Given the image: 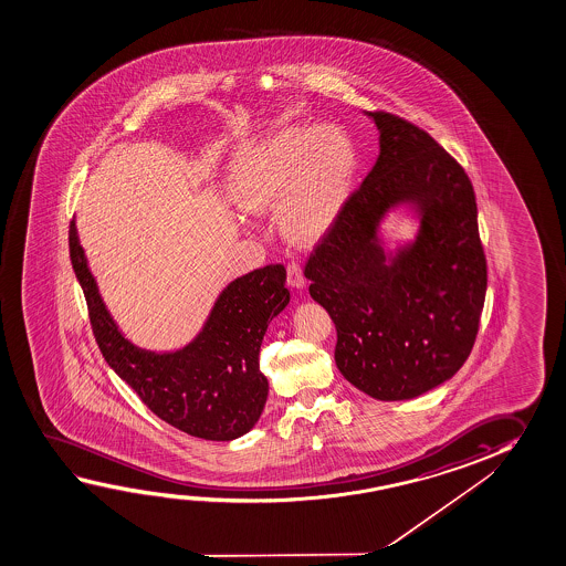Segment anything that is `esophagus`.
<instances>
[{
	"label": "esophagus",
	"mask_w": 566,
	"mask_h": 566,
	"mask_svg": "<svg viewBox=\"0 0 566 566\" xmlns=\"http://www.w3.org/2000/svg\"><path fill=\"white\" fill-rule=\"evenodd\" d=\"M287 281L291 287L303 289L305 287V275H303V268L291 261L287 265Z\"/></svg>",
	"instance_id": "esophagus-1"
}]
</instances>
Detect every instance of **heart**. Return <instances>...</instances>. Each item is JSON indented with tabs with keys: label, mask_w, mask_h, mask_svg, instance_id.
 <instances>
[{
	"label": "heart",
	"mask_w": 566,
	"mask_h": 566,
	"mask_svg": "<svg viewBox=\"0 0 566 566\" xmlns=\"http://www.w3.org/2000/svg\"><path fill=\"white\" fill-rule=\"evenodd\" d=\"M356 169V145L344 127H287L235 169L233 200L245 214L279 212L289 242L313 245L340 218Z\"/></svg>",
	"instance_id": "1"
}]
</instances>
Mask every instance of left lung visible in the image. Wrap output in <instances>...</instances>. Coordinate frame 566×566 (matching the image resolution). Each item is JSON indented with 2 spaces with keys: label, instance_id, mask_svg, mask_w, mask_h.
I'll return each instance as SVG.
<instances>
[{
  "label": "left lung",
  "instance_id": "left-lung-1",
  "mask_svg": "<svg viewBox=\"0 0 566 566\" xmlns=\"http://www.w3.org/2000/svg\"><path fill=\"white\" fill-rule=\"evenodd\" d=\"M379 157L311 253L308 293L331 314L342 376L379 401L431 391L467 361L488 271L474 189L431 135L403 117L366 112ZM420 218L413 243L387 253L378 224L394 207Z\"/></svg>",
  "mask_w": 566,
  "mask_h": 566
}]
</instances>
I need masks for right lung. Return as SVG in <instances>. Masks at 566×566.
Returning a JSON list of instances; mask_svg holds the SVG:
<instances>
[{"label":"right lung","mask_w":566,"mask_h":566,"mask_svg":"<svg viewBox=\"0 0 566 566\" xmlns=\"http://www.w3.org/2000/svg\"><path fill=\"white\" fill-rule=\"evenodd\" d=\"M69 245L99 352L153 413L197 439L226 442L252 431L270 391L260 369L261 342L291 298L285 268L275 263L233 279L195 340L180 350L151 352L135 346L117 328L74 220Z\"/></svg>","instance_id":"add662e5"}]
</instances>
